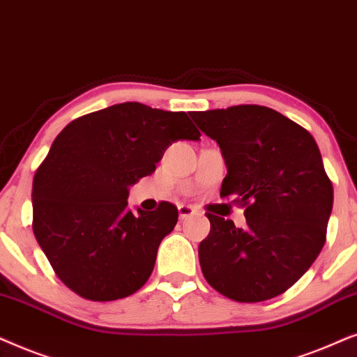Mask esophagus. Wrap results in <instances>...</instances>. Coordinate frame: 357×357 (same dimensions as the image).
Masks as SVG:
<instances>
[{
  "mask_svg": "<svg viewBox=\"0 0 357 357\" xmlns=\"http://www.w3.org/2000/svg\"><path fill=\"white\" fill-rule=\"evenodd\" d=\"M178 212H179V218H181V220H186V218L194 215V208L191 206H179Z\"/></svg>",
  "mask_w": 357,
  "mask_h": 357,
  "instance_id": "1",
  "label": "esophagus"
}]
</instances>
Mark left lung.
<instances>
[{
  "label": "left lung",
  "instance_id": "1",
  "mask_svg": "<svg viewBox=\"0 0 357 357\" xmlns=\"http://www.w3.org/2000/svg\"><path fill=\"white\" fill-rule=\"evenodd\" d=\"M189 116L220 146V196L245 207L246 227L207 213L199 245L206 281L231 301L263 302L292 287L325 245L333 184L313 137L274 109L241 104Z\"/></svg>",
  "mask_w": 357,
  "mask_h": 357
}]
</instances>
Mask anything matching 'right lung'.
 Listing matches in <instances>:
<instances>
[{"label":"right lung","mask_w":357,"mask_h":357,"mask_svg":"<svg viewBox=\"0 0 357 357\" xmlns=\"http://www.w3.org/2000/svg\"><path fill=\"white\" fill-rule=\"evenodd\" d=\"M186 112L140 102L75 119L56 135L32 183V230L55 274L94 302L139 291L153 271L178 208L129 211V188L151 174L178 140H199Z\"/></svg>","instance_id":"obj_1"}]
</instances>
